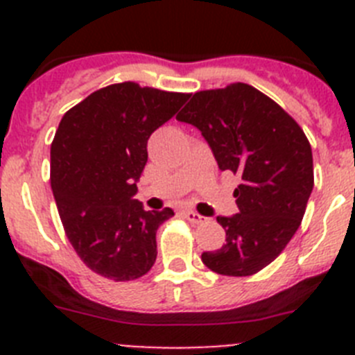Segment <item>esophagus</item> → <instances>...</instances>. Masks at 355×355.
I'll list each match as a JSON object with an SVG mask.
<instances>
[{
    "mask_svg": "<svg viewBox=\"0 0 355 355\" xmlns=\"http://www.w3.org/2000/svg\"><path fill=\"white\" fill-rule=\"evenodd\" d=\"M181 215H183L188 222H192V224H200V222L206 220L205 216L199 215V213H196V211H192V209H184Z\"/></svg>",
    "mask_w": 355,
    "mask_h": 355,
    "instance_id": "1",
    "label": "esophagus"
}]
</instances>
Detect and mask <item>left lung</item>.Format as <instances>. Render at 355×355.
Listing matches in <instances>:
<instances>
[{"label":"left lung","mask_w":355,"mask_h":355,"mask_svg":"<svg viewBox=\"0 0 355 355\" xmlns=\"http://www.w3.org/2000/svg\"><path fill=\"white\" fill-rule=\"evenodd\" d=\"M175 119L202 133L220 171L241 178L238 213L216 216L225 243L200 259L220 275L258 274L283 252L306 213L315 184L309 140L277 103L247 83L196 92Z\"/></svg>","instance_id":"8db88e82"}]
</instances>
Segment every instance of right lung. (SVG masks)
<instances>
[{"mask_svg":"<svg viewBox=\"0 0 355 355\" xmlns=\"http://www.w3.org/2000/svg\"><path fill=\"white\" fill-rule=\"evenodd\" d=\"M190 94L108 85L62 117L51 144V188L71 245L90 270L133 281L156 261V231L174 211L133 199L147 140Z\"/></svg>","mask_w":355,"mask_h":355,"instance_id":"right-lung-1","label":"right lung"}]
</instances>
